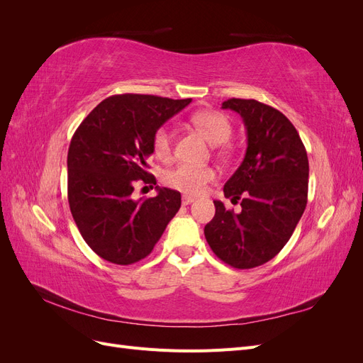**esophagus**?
I'll return each instance as SVG.
<instances>
[{"label": "esophagus", "mask_w": 363, "mask_h": 363, "mask_svg": "<svg viewBox=\"0 0 363 363\" xmlns=\"http://www.w3.org/2000/svg\"><path fill=\"white\" fill-rule=\"evenodd\" d=\"M195 201V199L194 196H188V195H183V199H182V203L184 204V206H188V204H192Z\"/></svg>", "instance_id": "1"}]
</instances>
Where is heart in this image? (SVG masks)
<instances>
[{"instance_id": "heart-1", "label": "heart", "mask_w": 363, "mask_h": 363, "mask_svg": "<svg viewBox=\"0 0 363 363\" xmlns=\"http://www.w3.org/2000/svg\"><path fill=\"white\" fill-rule=\"evenodd\" d=\"M191 123L201 130L213 144H223L232 135V123L224 113L218 111L196 112L191 116ZM172 140L174 135L171 125L163 124L155 131V135H152V151L159 159H168L171 156ZM215 177L216 172L212 167L180 163L164 174L163 182L172 189L196 195L203 192L207 183H211Z\"/></svg>"}]
</instances>
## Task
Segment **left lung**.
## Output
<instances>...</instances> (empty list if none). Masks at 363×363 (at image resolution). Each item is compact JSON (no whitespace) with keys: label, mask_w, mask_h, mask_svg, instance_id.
<instances>
[{"label":"left lung","mask_w":363,"mask_h":363,"mask_svg":"<svg viewBox=\"0 0 363 363\" xmlns=\"http://www.w3.org/2000/svg\"><path fill=\"white\" fill-rule=\"evenodd\" d=\"M244 119L247 152L224 184L225 199L240 200V212L215 203L204 227L212 251L227 265L250 269L276 257L286 245L307 204L309 160L298 131L277 108L256 100L230 98Z\"/></svg>","instance_id":"obj_1"}]
</instances>
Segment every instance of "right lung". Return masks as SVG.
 Listing matches in <instances>:
<instances>
[{
	"label": "right lung",
	"instance_id": "1",
	"mask_svg": "<svg viewBox=\"0 0 363 363\" xmlns=\"http://www.w3.org/2000/svg\"><path fill=\"white\" fill-rule=\"evenodd\" d=\"M191 103L157 95L123 94L87 115L68 150V201L86 244L116 265L147 257L182 206L180 192L157 188L133 200L136 184H156L148 172L152 135ZM152 189V186H151Z\"/></svg>",
	"mask_w": 363,
	"mask_h": 363
}]
</instances>
